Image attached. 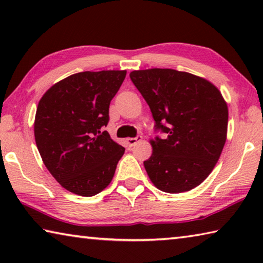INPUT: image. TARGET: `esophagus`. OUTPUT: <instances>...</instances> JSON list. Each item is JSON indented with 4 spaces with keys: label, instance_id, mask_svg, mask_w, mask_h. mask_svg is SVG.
Masks as SVG:
<instances>
[{
    "label": "esophagus",
    "instance_id": "34e87169",
    "mask_svg": "<svg viewBox=\"0 0 263 263\" xmlns=\"http://www.w3.org/2000/svg\"><path fill=\"white\" fill-rule=\"evenodd\" d=\"M141 139H142L141 136H137L136 138H127L126 144H127V146H130V147H132V146H135L137 142H139Z\"/></svg>",
    "mask_w": 263,
    "mask_h": 263
}]
</instances>
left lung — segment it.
I'll return each instance as SVG.
<instances>
[{
	"label": "left lung",
	"mask_w": 263,
	"mask_h": 263,
	"mask_svg": "<svg viewBox=\"0 0 263 263\" xmlns=\"http://www.w3.org/2000/svg\"><path fill=\"white\" fill-rule=\"evenodd\" d=\"M132 82L155 121L166 133L152 139V155L144 161L159 190L179 194L196 188L211 174L228 138L229 108L206 79L169 68L133 70Z\"/></svg>",
	"instance_id": "left-lung-1"
}]
</instances>
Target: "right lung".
Instances as JSON below:
<instances>
[{
  "instance_id": "obj_1",
  "label": "right lung",
  "mask_w": 263,
  "mask_h": 263,
  "mask_svg": "<svg viewBox=\"0 0 263 263\" xmlns=\"http://www.w3.org/2000/svg\"><path fill=\"white\" fill-rule=\"evenodd\" d=\"M126 70L81 72L46 90L34 117V139L44 164L59 184L84 197L110 184L125 148L102 127Z\"/></svg>"
}]
</instances>
